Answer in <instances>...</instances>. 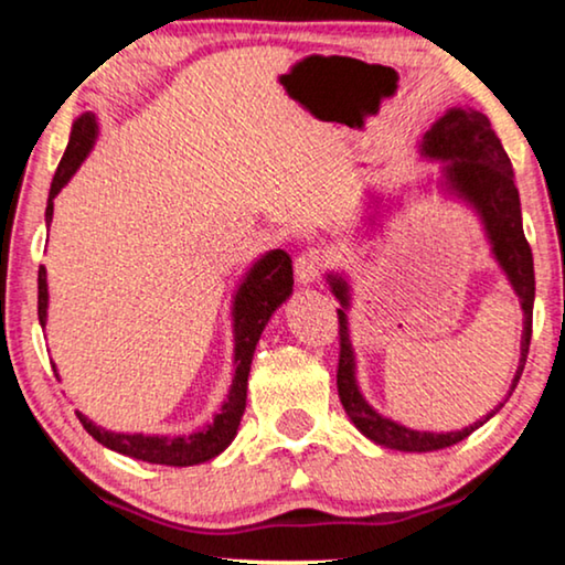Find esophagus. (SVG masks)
Here are the masks:
<instances>
[{"label":"esophagus","instance_id":"esophagus-1","mask_svg":"<svg viewBox=\"0 0 565 565\" xmlns=\"http://www.w3.org/2000/svg\"><path fill=\"white\" fill-rule=\"evenodd\" d=\"M327 267H329V257L321 249H308L303 254H298V259H296L298 282H303V285L316 282Z\"/></svg>","mask_w":565,"mask_h":565}]
</instances>
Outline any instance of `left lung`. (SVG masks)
I'll use <instances>...</instances> for the list:
<instances>
[{"label": "left lung", "mask_w": 565, "mask_h": 565, "mask_svg": "<svg viewBox=\"0 0 565 565\" xmlns=\"http://www.w3.org/2000/svg\"><path fill=\"white\" fill-rule=\"evenodd\" d=\"M422 153L429 159H443L445 164V184L455 195H460L481 215L486 236L491 242V252L499 267L504 269L509 282L516 296H520L524 311V331H522V358L516 375L512 381V391L520 383V375L527 362L530 339H532V303H535V267H532V249L524 238L522 228V207L520 192L514 184V169L509 161L499 136L493 134L491 120L478 110H462L452 107L445 113L435 126L427 130L422 141ZM331 292L339 298V367H337V388L347 416L367 439L375 445L391 447V450L404 452H431L443 447L458 445L470 431L483 427L501 406L486 414L470 427L460 431H416L404 424L381 416L373 406L362 398L354 377V350L350 342V327H347V308H350V285L344 277L329 275ZM509 391V396H512Z\"/></svg>", "instance_id": "obj_1"}]
</instances>
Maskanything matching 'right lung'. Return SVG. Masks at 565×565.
Here are the masks:
<instances>
[{
  "label": "right lung",
  "mask_w": 565,
  "mask_h": 565,
  "mask_svg": "<svg viewBox=\"0 0 565 565\" xmlns=\"http://www.w3.org/2000/svg\"><path fill=\"white\" fill-rule=\"evenodd\" d=\"M97 136V118L95 113H84L74 120L68 146L61 157V164L53 174L49 205H45V223H51L53 215V198L58 195L61 188L72 180V174L87 159ZM292 292V259L288 252L273 249L265 257L254 262V267L246 273L244 282L238 285L234 298V383H231L228 398L223 401L221 412L213 416L211 424H205L200 431L182 437H149V435H120V431H107L89 422L87 416L76 412L82 427L97 439L99 445L110 450L128 455V458L157 462V466H198L221 455L236 437L238 422H242L246 408V381H249V367L254 350L265 331L269 316L275 313L277 306L285 303ZM49 316V282H45V267L38 269V319L45 327ZM56 373V367H53ZM58 377V373H56Z\"/></svg>",
  "instance_id": "1"
}]
</instances>
